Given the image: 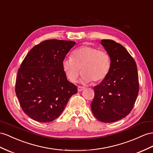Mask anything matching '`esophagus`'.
<instances>
[{
	"instance_id": "esophagus-1",
	"label": "esophagus",
	"mask_w": 153,
	"mask_h": 153,
	"mask_svg": "<svg viewBox=\"0 0 153 153\" xmlns=\"http://www.w3.org/2000/svg\"><path fill=\"white\" fill-rule=\"evenodd\" d=\"M84 88H85V87H81V86H78V87H77V90H78V91H79V92L82 91Z\"/></svg>"
}]
</instances>
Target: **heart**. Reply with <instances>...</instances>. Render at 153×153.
I'll use <instances>...</instances> for the list:
<instances>
[{
    "label": "heart",
    "mask_w": 153,
    "mask_h": 153,
    "mask_svg": "<svg viewBox=\"0 0 153 153\" xmlns=\"http://www.w3.org/2000/svg\"><path fill=\"white\" fill-rule=\"evenodd\" d=\"M62 68L69 81L75 82L81 71L85 83H97L107 77L111 68V58L107 52L96 47L82 46L72 53V58L62 61Z\"/></svg>",
    "instance_id": "1"
}]
</instances>
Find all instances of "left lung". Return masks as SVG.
<instances>
[{
  "label": "left lung",
  "instance_id": "obj_1",
  "mask_svg": "<svg viewBox=\"0 0 153 153\" xmlns=\"http://www.w3.org/2000/svg\"><path fill=\"white\" fill-rule=\"evenodd\" d=\"M111 58L108 75L94 87V97L91 107L96 119L112 123L126 117L134 107L139 92L136 63L118 42L110 39L101 41Z\"/></svg>",
  "mask_w": 153,
  "mask_h": 153
}]
</instances>
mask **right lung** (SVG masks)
Returning a JSON list of instances; mask_svg holds the SVG:
<instances>
[{"mask_svg":"<svg viewBox=\"0 0 153 153\" xmlns=\"http://www.w3.org/2000/svg\"><path fill=\"white\" fill-rule=\"evenodd\" d=\"M72 41L49 39L33 46L19 68L15 93L22 111L39 122L61 115L76 86L66 79L62 61L75 45Z\"/></svg>","mask_w":153,"mask_h":153,"instance_id":"add662e5","label":"right lung"}]
</instances>
